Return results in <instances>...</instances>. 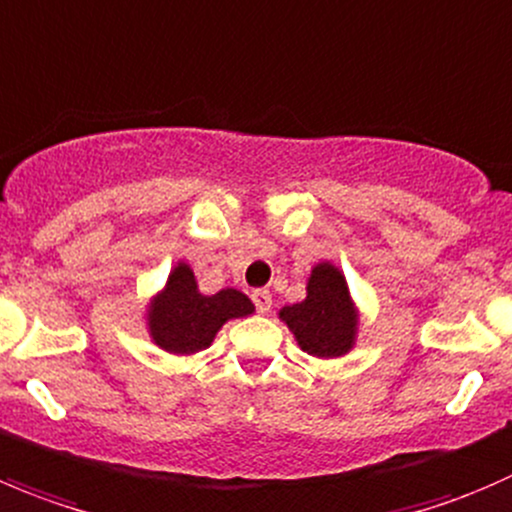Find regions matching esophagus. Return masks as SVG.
<instances>
[{"instance_id":"obj_1","label":"esophagus","mask_w":512,"mask_h":512,"mask_svg":"<svg viewBox=\"0 0 512 512\" xmlns=\"http://www.w3.org/2000/svg\"><path fill=\"white\" fill-rule=\"evenodd\" d=\"M252 302H255V307L260 312H270V307H272L270 290H255L252 292Z\"/></svg>"}]
</instances>
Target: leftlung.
Listing matches in <instances>:
<instances>
[{"instance_id": "left-lung-1", "label": "left lung", "mask_w": 512, "mask_h": 512, "mask_svg": "<svg viewBox=\"0 0 512 512\" xmlns=\"http://www.w3.org/2000/svg\"><path fill=\"white\" fill-rule=\"evenodd\" d=\"M280 320L290 327L297 345L312 357H340L355 342L357 312L342 272L320 262L307 280V297L282 307Z\"/></svg>"}]
</instances>
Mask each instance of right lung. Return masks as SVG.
Wrapping results in <instances>:
<instances>
[{
  "label": "right lung",
  "mask_w": 512,
  "mask_h": 512,
  "mask_svg": "<svg viewBox=\"0 0 512 512\" xmlns=\"http://www.w3.org/2000/svg\"><path fill=\"white\" fill-rule=\"evenodd\" d=\"M255 305L240 290H220L217 295H202L197 290L195 272L180 262L170 272L165 290L152 300L147 320L150 335L162 350L175 355H195L210 347L217 330L232 317L252 315Z\"/></svg>",
  "instance_id": "add662e5"
}]
</instances>
